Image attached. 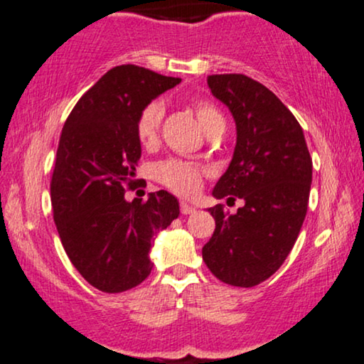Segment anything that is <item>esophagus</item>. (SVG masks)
<instances>
[{"label": "esophagus", "mask_w": 364, "mask_h": 364, "mask_svg": "<svg viewBox=\"0 0 364 364\" xmlns=\"http://www.w3.org/2000/svg\"><path fill=\"white\" fill-rule=\"evenodd\" d=\"M179 210H181L183 215H191V213H195V211H196L195 206L186 203V201H181V205H179Z\"/></svg>", "instance_id": "obj_1"}]
</instances>
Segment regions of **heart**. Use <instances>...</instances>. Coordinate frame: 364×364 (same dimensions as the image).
<instances>
[{
    "instance_id": "1",
    "label": "heart",
    "mask_w": 364,
    "mask_h": 364,
    "mask_svg": "<svg viewBox=\"0 0 364 364\" xmlns=\"http://www.w3.org/2000/svg\"><path fill=\"white\" fill-rule=\"evenodd\" d=\"M195 114L200 126L203 127L206 134L216 131V129L225 127V119L218 109L210 102H196ZM164 116V105L161 100H153L141 110L139 117L136 122L137 139L144 148H151L158 142L161 121ZM154 178L161 185L173 190L178 195L190 196L196 193L201 186V178H203V168L193 161L185 159H164L158 163L153 169Z\"/></svg>"
}]
</instances>
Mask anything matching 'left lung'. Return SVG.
I'll list each match as a JSON object with an SVG mask.
<instances>
[{
	"mask_svg": "<svg viewBox=\"0 0 364 364\" xmlns=\"http://www.w3.org/2000/svg\"><path fill=\"white\" fill-rule=\"evenodd\" d=\"M208 87L227 105L237 144L213 188L216 200L245 201L230 215L208 211L216 228L203 247L211 274L235 287H254L275 274L291 254L307 213L312 159L292 112L265 85L242 73L210 75Z\"/></svg>",
	"mask_w": 364,
	"mask_h": 364,
	"instance_id": "obj_1",
	"label": "left lung"
}]
</instances>
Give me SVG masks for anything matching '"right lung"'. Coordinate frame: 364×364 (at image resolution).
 <instances>
[{
    "instance_id": "right-lung-1",
    "label": "right lung",
    "mask_w": 364,
    "mask_h": 364,
    "mask_svg": "<svg viewBox=\"0 0 364 364\" xmlns=\"http://www.w3.org/2000/svg\"><path fill=\"white\" fill-rule=\"evenodd\" d=\"M181 79L137 65L110 68L82 95L60 136L52 185L53 220L68 259L107 294L139 285L151 274L154 235L179 216L171 193L124 198L134 186L141 110Z\"/></svg>"
}]
</instances>
